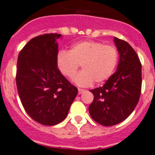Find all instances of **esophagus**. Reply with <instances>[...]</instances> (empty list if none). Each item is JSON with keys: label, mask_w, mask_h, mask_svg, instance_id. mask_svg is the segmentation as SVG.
<instances>
[{"label": "esophagus", "mask_w": 155, "mask_h": 155, "mask_svg": "<svg viewBox=\"0 0 155 155\" xmlns=\"http://www.w3.org/2000/svg\"><path fill=\"white\" fill-rule=\"evenodd\" d=\"M78 91H79V94L80 95V94L83 93V92H84L86 90H85V89H78Z\"/></svg>", "instance_id": "1"}]
</instances>
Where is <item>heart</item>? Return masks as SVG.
I'll return each mask as SVG.
<instances>
[{"instance_id": "1", "label": "heart", "mask_w": 155, "mask_h": 155, "mask_svg": "<svg viewBox=\"0 0 155 155\" xmlns=\"http://www.w3.org/2000/svg\"><path fill=\"white\" fill-rule=\"evenodd\" d=\"M118 53L113 46L93 40L78 42L71 46L69 52L62 50L56 57V66L62 75L73 77L81 65L82 70L73 78L79 86L86 87L93 82L102 83L115 72Z\"/></svg>"}]
</instances>
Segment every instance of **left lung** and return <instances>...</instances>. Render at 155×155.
<instances>
[{
    "label": "left lung",
    "mask_w": 155,
    "mask_h": 155,
    "mask_svg": "<svg viewBox=\"0 0 155 155\" xmlns=\"http://www.w3.org/2000/svg\"><path fill=\"white\" fill-rule=\"evenodd\" d=\"M119 53L117 70L102 87L91 89L94 99L89 112L104 126L117 125L134 111L141 90V64L136 52L126 41L114 37Z\"/></svg>",
    "instance_id": "left-lung-1"
}]
</instances>
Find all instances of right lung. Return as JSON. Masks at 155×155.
Returning <instances> with one entry per match:
<instances>
[{
  "label": "right lung",
  "mask_w": 155,
  "mask_h": 155,
  "mask_svg": "<svg viewBox=\"0 0 155 155\" xmlns=\"http://www.w3.org/2000/svg\"><path fill=\"white\" fill-rule=\"evenodd\" d=\"M48 34L31 39L18 55L16 83L21 103L34 121L55 125L66 118L78 89L56 66V40Z\"/></svg>",
  "instance_id": "add662e5"
}]
</instances>
